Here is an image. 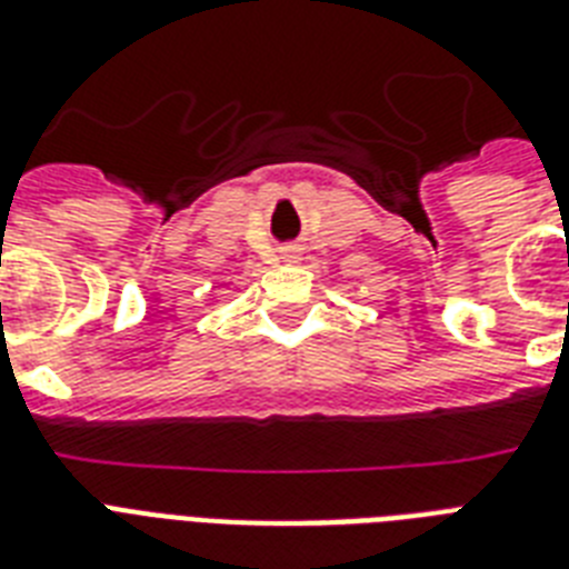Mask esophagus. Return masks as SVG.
<instances>
[{
    "label": "esophagus",
    "mask_w": 569,
    "mask_h": 569,
    "mask_svg": "<svg viewBox=\"0 0 569 569\" xmlns=\"http://www.w3.org/2000/svg\"><path fill=\"white\" fill-rule=\"evenodd\" d=\"M298 253H301V250H298V248H286L283 250V259H286V262H292V259H298Z\"/></svg>",
    "instance_id": "obj_1"
}]
</instances>
